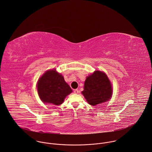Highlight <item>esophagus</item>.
I'll return each mask as SVG.
<instances>
[{
	"label": "esophagus",
	"mask_w": 152,
	"mask_h": 152,
	"mask_svg": "<svg viewBox=\"0 0 152 152\" xmlns=\"http://www.w3.org/2000/svg\"><path fill=\"white\" fill-rule=\"evenodd\" d=\"M78 92H79V91H78V89H75V90H74V93L75 94H78Z\"/></svg>",
	"instance_id": "34e87169"
}]
</instances>
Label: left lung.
<instances>
[{"label": "left lung", "instance_id": "8db88e82", "mask_svg": "<svg viewBox=\"0 0 152 152\" xmlns=\"http://www.w3.org/2000/svg\"><path fill=\"white\" fill-rule=\"evenodd\" d=\"M81 93L89 104L95 106L110 100L112 95V84L104 72L95 71L86 78Z\"/></svg>", "mask_w": 152, "mask_h": 152}]
</instances>
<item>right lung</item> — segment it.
Here are the masks:
<instances>
[{
    "instance_id": "1",
    "label": "right lung",
    "mask_w": 152,
    "mask_h": 152,
    "mask_svg": "<svg viewBox=\"0 0 152 152\" xmlns=\"http://www.w3.org/2000/svg\"><path fill=\"white\" fill-rule=\"evenodd\" d=\"M37 88L42 102L55 105L61 104L66 96L72 92L62 74L55 69L45 72L39 79Z\"/></svg>"
}]
</instances>
